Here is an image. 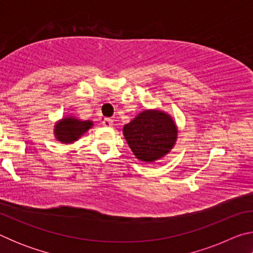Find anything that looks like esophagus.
Returning a JSON list of instances; mask_svg holds the SVG:
<instances>
[{
	"label": "esophagus",
	"mask_w": 253,
	"mask_h": 253,
	"mask_svg": "<svg viewBox=\"0 0 253 253\" xmlns=\"http://www.w3.org/2000/svg\"><path fill=\"white\" fill-rule=\"evenodd\" d=\"M113 124H114L113 119H110V118H105L104 121H102V125H104L105 127H111L113 126Z\"/></svg>",
	"instance_id": "1"
}]
</instances>
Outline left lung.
I'll return each mask as SVG.
<instances>
[{
  "mask_svg": "<svg viewBox=\"0 0 253 253\" xmlns=\"http://www.w3.org/2000/svg\"><path fill=\"white\" fill-rule=\"evenodd\" d=\"M124 136L138 160L152 163L166 155L174 146L177 129L169 115L145 110L125 125Z\"/></svg>",
  "mask_w": 253,
  "mask_h": 253,
  "instance_id": "obj_1",
  "label": "left lung"
}]
</instances>
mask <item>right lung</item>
Here are the masks:
<instances>
[{
	"mask_svg": "<svg viewBox=\"0 0 253 253\" xmlns=\"http://www.w3.org/2000/svg\"><path fill=\"white\" fill-rule=\"evenodd\" d=\"M92 126L91 122H80L78 119L68 117L55 125V135L62 143H72Z\"/></svg>",
	"mask_w": 253,
	"mask_h": 253,
	"instance_id": "add662e5",
	"label": "right lung"
}]
</instances>
